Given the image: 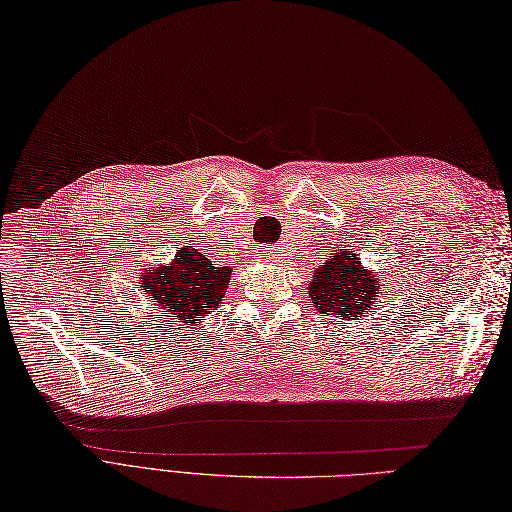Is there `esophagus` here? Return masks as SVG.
<instances>
[{
    "label": "esophagus",
    "mask_w": 512,
    "mask_h": 512,
    "mask_svg": "<svg viewBox=\"0 0 512 512\" xmlns=\"http://www.w3.org/2000/svg\"><path fill=\"white\" fill-rule=\"evenodd\" d=\"M258 258H260V260H271L273 256H271L269 249H263V252H258Z\"/></svg>",
    "instance_id": "obj_1"
}]
</instances>
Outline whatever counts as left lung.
<instances>
[{"label": "left lung", "instance_id": "1", "mask_svg": "<svg viewBox=\"0 0 512 512\" xmlns=\"http://www.w3.org/2000/svg\"><path fill=\"white\" fill-rule=\"evenodd\" d=\"M382 289L380 271L367 269L358 254L339 249L315 269L308 295L323 317L352 321L376 313Z\"/></svg>", "mask_w": 512, "mask_h": 512}]
</instances>
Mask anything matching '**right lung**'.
<instances>
[{
    "label": "right lung",
    "instance_id": "add662e5",
    "mask_svg": "<svg viewBox=\"0 0 512 512\" xmlns=\"http://www.w3.org/2000/svg\"><path fill=\"white\" fill-rule=\"evenodd\" d=\"M230 273V267H215L202 252L184 245L171 263L149 265L139 286L147 299H154V308H160V319L171 317L193 328L219 308Z\"/></svg>",
    "mask_w": 512,
    "mask_h": 512
}]
</instances>
